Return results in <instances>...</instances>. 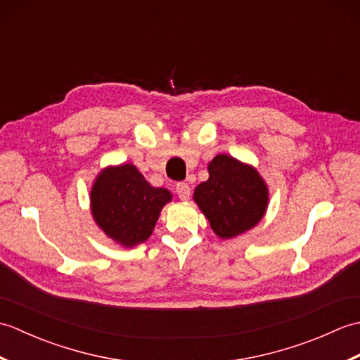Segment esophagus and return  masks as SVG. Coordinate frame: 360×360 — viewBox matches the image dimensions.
Masks as SVG:
<instances>
[{
	"mask_svg": "<svg viewBox=\"0 0 360 360\" xmlns=\"http://www.w3.org/2000/svg\"><path fill=\"white\" fill-rule=\"evenodd\" d=\"M174 188H176V193H178V196H179V200H182V201H187L188 198H190V187H188V184H186V182H178V184L174 186Z\"/></svg>",
	"mask_w": 360,
	"mask_h": 360,
	"instance_id": "34e87169",
	"label": "esophagus"
}]
</instances>
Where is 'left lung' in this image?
<instances>
[{
  "label": "left lung",
  "mask_w": 360,
  "mask_h": 360,
  "mask_svg": "<svg viewBox=\"0 0 360 360\" xmlns=\"http://www.w3.org/2000/svg\"><path fill=\"white\" fill-rule=\"evenodd\" d=\"M195 201L221 238H233L258 224L267 207V187L257 170L227 155L209 164V179L195 188Z\"/></svg>",
  "instance_id": "8db88e82"
}]
</instances>
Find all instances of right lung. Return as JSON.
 Here are the masks:
<instances>
[{
  "label": "right lung",
  "instance_id": "add662e5",
  "mask_svg": "<svg viewBox=\"0 0 360 360\" xmlns=\"http://www.w3.org/2000/svg\"><path fill=\"white\" fill-rule=\"evenodd\" d=\"M170 200L167 188L150 186L131 164L106 168L91 190L96 223L110 238L128 248L148 238Z\"/></svg>",
  "mask_w": 360,
  "mask_h": 360
}]
</instances>
